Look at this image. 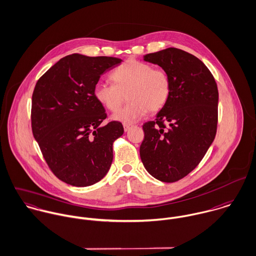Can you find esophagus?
<instances>
[{"label":"esophagus","mask_w":256,"mask_h":256,"mask_svg":"<svg viewBox=\"0 0 256 256\" xmlns=\"http://www.w3.org/2000/svg\"><path fill=\"white\" fill-rule=\"evenodd\" d=\"M130 128H132L130 124H124V132H128V130H130Z\"/></svg>","instance_id":"1"}]
</instances>
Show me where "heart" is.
<instances>
[{
	"label": "heart",
	"mask_w": 256,
	"mask_h": 256,
	"mask_svg": "<svg viewBox=\"0 0 256 256\" xmlns=\"http://www.w3.org/2000/svg\"><path fill=\"white\" fill-rule=\"evenodd\" d=\"M114 85L98 82L94 87V96L104 108L116 112L124 101L128 104L116 112V120L132 124L144 116L148 112L160 110L171 95L169 74L160 68L136 59H128L110 74Z\"/></svg>",
	"instance_id": "b5f03b06"
}]
</instances>
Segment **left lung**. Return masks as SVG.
<instances>
[{"instance_id": "8db88e82", "label": "left lung", "mask_w": 256, "mask_h": 256, "mask_svg": "<svg viewBox=\"0 0 256 256\" xmlns=\"http://www.w3.org/2000/svg\"><path fill=\"white\" fill-rule=\"evenodd\" d=\"M144 60L169 74L171 95L155 120L142 126L140 154L152 176L172 183L197 167L214 140L218 87L204 63L184 50L170 48L146 54Z\"/></svg>"}]
</instances>
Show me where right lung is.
Returning <instances> with one entry per match:
<instances>
[{
    "label": "right lung",
    "mask_w": 256,
    "mask_h": 256,
    "mask_svg": "<svg viewBox=\"0 0 256 256\" xmlns=\"http://www.w3.org/2000/svg\"><path fill=\"white\" fill-rule=\"evenodd\" d=\"M122 60L74 53L61 58L38 81L32 101V128L53 174L76 187L99 182L112 161V144L122 136L120 122L101 126L104 108L94 87Z\"/></svg>",
    "instance_id": "1"
}]
</instances>
